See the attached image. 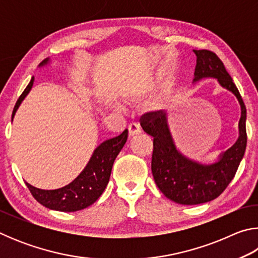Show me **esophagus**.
I'll return each instance as SVG.
<instances>
[{"instance_id":"obj_1","label":"esophagus","mask_w":258,"mask_h":258,"mask_svg":"<svg viewBox=\"0 0 258 258\" xmlns=\"http://www.w3.org/2000/svg\"><path fill=\"white\" fill-rule=\"evenodd\" d=\"M141 130H140V126L138 124H131L128 125V137L132 138L134 135H138Z\"/></svg>"}]
</instances>
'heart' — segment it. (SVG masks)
Listing matches in <instances>:
<instances>
[{
  "instance_id": "b5f03b06",
  "label": "heart",
  "mask_w": 258,
  "mask_h": 258,
  "mask_svg": "<svg viewBox=\"0 0 258 258\" xmlns=\"http://www.w3.org/2000/svg\"><path fill=\"white\" fill-rule=\"evenodd\" d=\"M140 93L139 92H134V91H128L123 95V101L125 102H131V101H135V100L139 99Z\"/></svg>"
}]
</instances>
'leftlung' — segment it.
<instances>
[{"label": "left lung", "instance_id": "left-lung-1", "mask_svg": "<svg viewBox=\"0 0 258 258\" xmlns=\"http://www.w3.org/2000/svg\"><path fill=\"white\" fill-rule=\"evenodd\" d=\"M197 56L192 83L215 78L223 89L238 99L241 108L239 137L234 145L218 156L212 164H202L177 149L163 110L147 112L141 117V127L154 138L151 171L155 182L166 198L180 205H199L212 202L233 180L247 146L246 107L237 86L220 58L212 51L194 50Z\"/></svg>", "mask_w": 258, "mask_h": 258}]
</instances>
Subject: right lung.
Segmentation results:
<instances>
[{"label":"right lung","instance_id":"right-lung-1","mask_svg":"<svg viewBox=\"0 0 258 258\" xmlns=\"http://www.w3.org/2000/svg\"><path fill=\"white\" fill-rule=\"evenodd\" d=\"M49 63L50 59L47 58L42 61L40 67H44ZM33 84L34 76L17 101L12 111L11 121L14 120L16 111L18 110L21 102L32 90ZM127 134L128 131L125 130L118 137L106 140L95 148L84 169L69 184L55 190L38 189L27 182H26V185L38 203L52 211L71 213L91 206L97 202L106 189L109 178H110L113 161L123 149L127 140Z\"/></svg>","mask_w":258,"mask_h":258}]
</instances>
